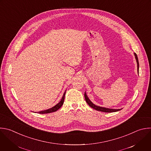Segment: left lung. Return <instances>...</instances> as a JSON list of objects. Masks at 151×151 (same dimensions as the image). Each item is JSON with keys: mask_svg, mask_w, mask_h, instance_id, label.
<instances>
[{"mask_svg": "<svg viewBox=\"0 0 151 151\" xmlns=\"http://www.w3.org/2000/svg\"><path fill=\"white\" fill-rule=\"evenodd\" d=\"M134 57H135V59H136V62H137V72H138V74H139V61H138V58H137V55L134 53ZM84 96H85V99L86 100V102L88 103V104L91 107H92V109L97 110V111H102V112H105V113H113V112H116V111H120L122 109H109V108H106V107H101V106H96L95 104H94L91 100L89 99V98L88 97L86 93V92H85V93H84Z\"/></svg>", "mask_w": 151, "mask_h": 151, "instance_id": "1", "label": "left lung"}]
</instances>
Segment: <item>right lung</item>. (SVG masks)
<instances>
[{
    "mask_svg": "<svg viewBox=\"0 0 151 151\" xmlns=\"http://www.w3.org/2000/svg\"><path fill=\"white\" fill-rule=\"evenodd\" d=\"M66 90L65 91L63 95V96L61 99L60 101H59V103H58L56 105H55V106H53V107L50 108V109H48L47 110H42V111H38L37 113H40V114H47V113H52V112H55V111H56L58 110H59L62 106V105L63 104V103H64V99H65V93H66ZM36 113V112H35Z\"/></svg>",
    "mask_w": 151,
    "mask_h": 151,
    "instance_id": "add662e5",
    "label": "right lung"
}]
</instances>
